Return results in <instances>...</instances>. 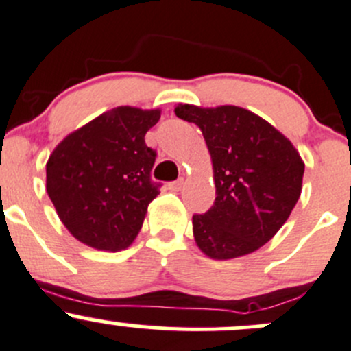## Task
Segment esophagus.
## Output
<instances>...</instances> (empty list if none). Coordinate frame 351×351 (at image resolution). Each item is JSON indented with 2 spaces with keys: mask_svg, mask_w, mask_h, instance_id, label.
Wrapping results in <instances>:
<instances>
[{
  "mask_svg": "<svg viewBox=\"0 0 351 351\" xmlns=\"http://www.w3.org/2000/svg\"><path fill=\"white\" fill-rule=\"evenodd\" d=\"M169 187H171L172 191H180L184 187V179H177L174 182L169 184Z\"/></svg>",
  "mask_w": 351,
  "mask_h": 351,
  "instance_id": "obj_1",
  "label": "esophagus"
}]
</instances>
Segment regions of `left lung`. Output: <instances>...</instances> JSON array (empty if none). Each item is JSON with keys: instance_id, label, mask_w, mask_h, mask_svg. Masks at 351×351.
I'll return each instance as SVG.
<instances>
[{"instance_id": "obj_1", "label": "left lung", "mask_w": 351, "mask_h": 351, "mask_svg": "<svg viewBox=\"0 0 351 351\" xmlns=\"http://www.w3.org/2000/svg\"><path fill=\"white\" fill-rule=\"evenodd\" d=\"M202 132L215 171L216 199L193 216L197 247L216 260L258 250L287 221L301 196L304 162L270 123L238 106H176Z\"/></svg>"}]
</instances>
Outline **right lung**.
Masks as SVG:
<instances>
[{"label": "right lung", "instance_id": "add662e5", "mask_svg": "<svg viewBox=\"0 0 351 351\" xmlns=\"http://www.w3.org/2000/svg\"><path fill=\"white\" fill-rule=\"evenodd\" d=\"M160 111L120 106L66 136L47 162V194L66 228L97 250L130 247L160 193L145 133Z\"/></svg>", "mask_w": 351, "mask_h": 351}]
</instances>
